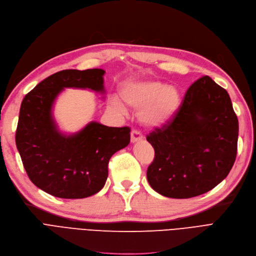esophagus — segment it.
I'll return each mask as SVG.
<instances>
[{"instance_id":"1","label":"esophagus","mask_w":256,"mask_h":256,"mask_svg":"<svg viewBox=\"0 0 256 256\" xmlns=\"http://www.w3.org/2000/svg\"><path fill=\"white\" fill-rule=\"evenodd\" d=\"M142 138H143L142 132L136 130V129H134V130L131 131V142H132V143L138 142V140H140Z\"/></svg>"}]
</instances>
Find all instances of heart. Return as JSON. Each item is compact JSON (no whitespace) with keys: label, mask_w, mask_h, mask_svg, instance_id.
<instances>
[{"label":"heart","mask_w":256,"mask_h":256,"mask_svg":"<svg viewBox=\"0 0 256 256\" xmlns=\"http://www.w3.org/2000/svg\"><path fill=\"white\" fill-rule=\"evenodd\" d=\"M122 98L129 106L142 109L140 118L148 126H162L168 122L180 104V94L174 86L158 80H131L120 86ZM112 104L120 111L125 108L118 98Z\"/></svg>","instance_id":"b5f03b06"}]
</instances>
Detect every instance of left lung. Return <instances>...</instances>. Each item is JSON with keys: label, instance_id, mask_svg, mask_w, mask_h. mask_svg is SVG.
<instances>
[{"label": "left lung", "instance_id": "left-lung-1", "mask_svg": "<svg viewBox=\"0 0 256 256\" xmlns=\"http://www.w3.org/2000/svg\"><path fill=\"white\" fill-rule=\"evenodd\" d=\"M146 138L154 149L147 170L150 186L165 197L192 198L230 172L238 120L228 92L206 75L190 86L172 118Z\"/></svg>", "mask_w": 256, "mask_h": 256}]
</instances>
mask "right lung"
Listing matches in <instances>:
<instances>
[{
    "label": "right lung",
    "mask_w": 256,
    "mask_h": 256,
    "mask_svg": "<svg viewBox=\"0 0 256 256\" xmlns=\"http://www.w3.org/2000/svg\"><path fill=\"white\" fill-rule=\"evenodd\" d=\"M100 68L64 70L25 95L16 130V145L30 181L52 196L82 199L98 192L108 177L110 158L130 142V128L92 122L66 136L57 130L52 106L64 88L104 91Z\"/></svg>",
    "instance_id": "add662e5"
}]
</instances>
